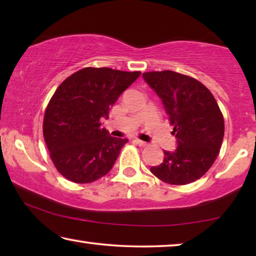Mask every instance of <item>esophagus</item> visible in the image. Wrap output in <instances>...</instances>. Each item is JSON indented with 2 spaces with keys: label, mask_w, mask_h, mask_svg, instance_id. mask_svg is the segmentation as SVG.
Returning a JSON list of instances; mask_svg holds the SVG:
<instances>
[{
  "label": "esophagus",
  "mask_w": 256,
  "mask_h": 256,
  "mask_svg": "<svg viewBox=\"0 0 256 256\" xmlns=\"http://www.w3.org/2000/svg\"><path fill=\"white\" fill-rule=\"evenodd\" d=\"M134 142H136V144L138 146H148V144H146V142L141 141V140H138V138H136V140H134Z\"/></svg>",
  "instance_id": "34e87169"
}]
</instances>
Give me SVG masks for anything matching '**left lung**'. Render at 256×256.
Segmentation results:
<instances>
[{
    "mask_svg": "<svg viewBox=\"0 0 256 256\" xmlns=\"http://www.w3.org/2000/svg\"><path fill=\"white\" fill-rule=\"evenodd\" d=\"M144 81L162 99L177 140L174 151L150 168L164 183L185 185L210 170L222 148L224 116L214 94L200 81L174 71L146 72Z\"/></svg>",
    "mask_w": 256,
    "mask_h": 256,
    "instance_id": "left-lung-1",
    "label": "left lung"
}]
</instances>
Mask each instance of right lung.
Returning <instances> with one entry per match:
<instances>
[{
  "instance_id": "1",
  "label": "right lung",
  "mask_w": 256,
  "mask_h": 256,
  "mask_svg": "<svg viewBox=\"0 0 256 256\" xmlns=\"http://www.w3.org/2000/svg\"><path fill=\"white\" fill-rule=\"evenodd\" d=\"M141 72L84 68L66 78L47 105L42 132L56 170L74 183H92L112 170L128 141L100 126L110 107Z\"/></svg>"
}]
</instances>
